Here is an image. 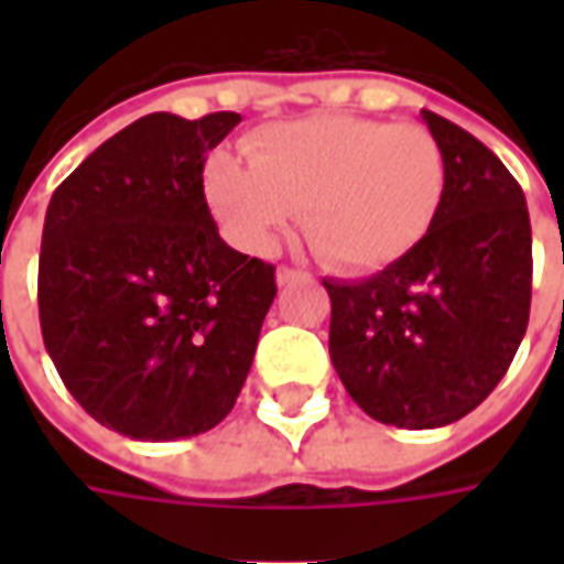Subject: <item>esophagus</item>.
Segmentation results:
<instances>
[{"mask_svg":"<svg viewBox=\"0 0 564 564\" xmlns=\"http://www.w3.org/2000/svg\"><path fill=\"white\" fill-rule=\"evenodd\" d=\"M305 278H307L305 271L290 269V265H281V269H278V286H286V283H293V281H305Z\"/></svg>","mask_w":564,"mask_h":564,"instance_id":"1","label":"esophagus"}]
</instances>
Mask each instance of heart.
Masks as SVG:
<instances>
[{
    "mask_svg": "<svg viewBox=\"0 0 564 564\" xmlns=\"http://www.w3.org/2000/svg\"><path fill=\"white\" fill-rule=\"evenodd\" d=\"M245 162L217 153L205 165V198L247 250L278 245L305 210L314 257L341 274H368L408 257L435 223L447 162L416 123L317 115L253 132Z\"/></svg>",
    "mask_w": 564,
    "mask_h": 564,
    "instance_id": "heart-1",
    "label": "heart"
}]
</instances>
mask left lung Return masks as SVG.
<instances>
[{
	"label": "left lung",
	"mask_w": 564,
	"mask_h": 564,
	"mask_svg": "<svg viewBox=\"0 0 564 564\" xmlns=\"http://www.w3.org/2000/svg\"><path fill=\"white\" fill-rule=\"evenodd\" d=\"M447 189L423 241L366 281H323L329 356L368 416L437 429L471 414L513 362L532 307V223L484 141L423 111Z\"/></svg>",
	"instance_id": "obj_1"
}]
</instances>
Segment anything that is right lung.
I'll return each mask as SVG.
<instances>
[{
    "label": "right lung",
    "mask_w": 564,
    "mask_h": 564,
    "mask_svg": "<svg viewBox=\"0 0 564 564\" xmlns=\"http://www.w3.org/2000/svg\"><path fill=\"white\" fill-rule=\"evenodd\" d=\"M241 115H148L56 186L39 257L44 347L66 390L135 441L232 411L278 295L274 265L226 245L202 172Z\"/></svg>",
    "instance_id": "obj_1"
}]
</instances>
